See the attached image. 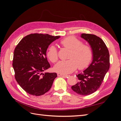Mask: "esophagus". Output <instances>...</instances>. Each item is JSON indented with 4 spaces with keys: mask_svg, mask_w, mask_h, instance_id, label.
Instances as JSON below:
<instances>
[{
    "mask_svg": "<svg viewBox=\"0 0 121 121\" xmlns=\"http://www.w3.org/2000/svg\"><path fill=\"white\" fill-rule=\"evenodd\" d=\"M57 76H62L63 77H65V78H67V77L68 76V75H64V74H61V73H58L57 74Z\"/></svg>",
    "mask_w": 121,
    "mask_h": 121,
    "instance_id": "esophagus-1",
    "label": "esophagus"
}]
</instances>
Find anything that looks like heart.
Returning a JSON list of instances; mask_svg holds the SVG:
<instances>
[{
	"label": "heart",
	"instance_id": "b5f03b06",
	"mask_svg": "<svg viewBox=\"0 0 121 121\" xmlns=\"http://www.w3.org/2000/svg\"><path fill=\"white\" fill-rule=\"evenodd\" d=\"M60 43L70 49L68 57L69 59L58 62L54 67L55 71L68 74L74 72L78 67L79 69H83L88 65L92 58V51L89 46L83 44L81 40L74 36H69L62 39ZM46 54L52 63H56L58 60L57 50L53 45L47 48Z\"/></svg>",
	"mask_w": 121,
	"mask_h": 121
}]
</instances>
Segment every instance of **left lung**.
<instances>
[{"mask_svg": "<svg viewBox=\"0 0 121 121\" xmlns=\"http://www.w3.org/2000/svg\"><path fill=\"white\" fill-rule=\"evenodd\" d=\"M81 37L90 45L92 61L82 73L76 75L78 82L71 88L77 93L88 95L95 92L100 87L109 68V54L103 40L97 36L83 33Z\"/></svg>", "mask_w": 121, "mask_h": 121, "instance_id": "8db88e82", "label": "left lung"}]
</instances>
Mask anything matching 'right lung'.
Returning <instances> with one entry per match:
<instances>
[{
    "mask_svg": "<svg viewBox=\"0 0 121 121\" xmlns=\"http://www.w3.org/2000/svg\"><path fill=\"white\" fill-rule=\"evenodd\" d=\"M60 37L47 34H31L22 39L14 49L13 67L15 78L27 93L40 96L52 87L56 73L43 72L50 67L46 56L47 49Z\"/></svg>",
    "mask_w": 121,
    "mask_h": 121,
    "instance_id": "1",
    "label": "right lung"
}]
</instances>
